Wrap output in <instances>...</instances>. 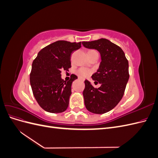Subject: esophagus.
I'll list each match as a JSON object with an SVG mask.
<instances>
[{
    "label": "esophagus",
    "mask_w": 158,
    "mask_h": 158,
    "mask_svg": "<svg viewBox=\"0 0 158 158\" xmlns=\"http://www.w3.org/2000/svg\"><path fill=\"white\" fill-rule=\"evenodd\" d=\"M80 80H82V81H84V80H82V79H80Z\"/></svg>",
    "instance_id": "esophagus-1"
}]
</instances>
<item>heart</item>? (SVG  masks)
I'll return each instance as SVG.
<instances>
[{"label": "heart", "instance_id": "heart-1", "mask_svg": "<svg viewBox=\"0 0 158 158\" xmlns=\"http://www.w3.org/2000/svg\"><path fill=\"white\" fill-rule=\"evenodd\" d=\"M92 52H97V51L95 50H89L88 52V53H92ZM76 73L80 78H85L91 74V73H92V70L85 68H80L79 69L76 70Z\"/></svg>", "mask_w": 158, "mask_h": 158}]
</instances>
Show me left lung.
Segmentation results:
<instances>
[{"label":"left lung","instance_id":"1","mask_svg":"<svg viewBox=\"0 0 158 158\" xmlns=\"http://www.w3.org/2000/svg\"><path fill=\"white\" fill-rule=\"evenodd\" d=\"M88 49H95L101 55L97 72L92 76L94 83L101 86L94 88L85 80L83 92L85 106L89 111L103 114L112 110L121 101L129 78L128 62L120 47L108 40L82 41Z\"/></svg>","mask_w":158,"mask_h":158}]
</instances>
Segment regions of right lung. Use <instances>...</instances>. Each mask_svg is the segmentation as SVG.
Segmentation results:
<instances>
[{
    "label": "right lung",
    "mask_w": 158,
    "mask_h": 158,
    "mask_svg": "<svg viewBox=\"0 0 158 158\" xmlns=\"http://www.w3.org/2000/svg\"><path fill=\"white\" fill-rule=\"evenodd\" d=\"M81 47V42L57 41L46 46L32 63L30 84L33 95L45 111L58 113L68 108L73 81L78 78L72 74L71 80L61 78L62 70L71 67L70 55Z\"/></svg>",
    "instance_id": "right-lung-1"
}]
</instances>
